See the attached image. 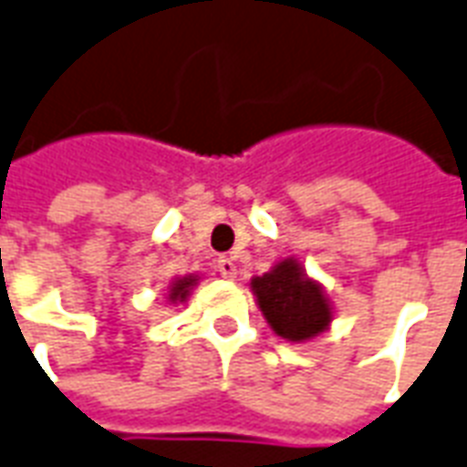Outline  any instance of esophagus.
<instances>
[{"instance_id":"esophagus-1","label":"esophagus","mask_w":467,"mask_h":467,"mask_svg":"<svg viewBox=\"0 0 467 467\" xmlns=\"http://www.w3.org/2000/svg\"><path fill=\"white\" fill-rule=\"evenodd\" d=\"M215 267H217V272H220V275H223L224 279H233L234 275H237V265H234L233 257H220Z\"/></svg>"}]
</instances>
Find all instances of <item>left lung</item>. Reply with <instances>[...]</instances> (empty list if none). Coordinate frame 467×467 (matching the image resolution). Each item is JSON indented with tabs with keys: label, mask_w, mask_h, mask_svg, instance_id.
<instances>
[{
	"label": "left lung",
	"mask_w": 467,
	"mask_h": 467,
	"mask_svg": "<svg viewBox=\"0 0 467 467\" xmlns=\"http://www.w3.org/2000/svg\"><path fill=\"white\" fill-rule=\"evenodd\" d=\"M252 289L262 314L282 339H312L331 321L321 289L304 277L295 260L279 262L272 272L252 279Z\"/></svg>",
	"instance_id": "left-lung-1"
}]
</instances>
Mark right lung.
<instances>
[{
    "label": "right lung",
    "instance_id": "1",
    "mask_svg": "<svg viewBox=\"0 0 467 467\" xmlns=\"http://www.w3.org/2000/svg\"><path fill=\"white\" fill-rule=\"evenodd\" d=\"M192 285H195V279H192V277L178 279V282L172 285L171 299H185V295H188V286H192Z\"/></svg>",
    "mask_w": 467,
    "mask_h": 467
}]
</instances>
